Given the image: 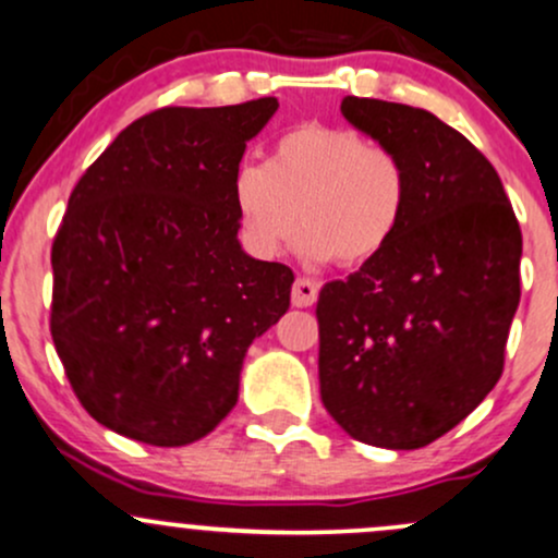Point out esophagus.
<instances>
[{
    "label": "esophagus",
    "mask_w": 558,
    "mask_h": 558,
    "mask_svg": "<svg viewBox=\"0 0 558 558\" xmlns=\"http://www.w3.org/2000/svg\"><path fill=\"white\" fill-rule=\"evenodd\" d=\"M316 298H319V284L314 279L303 277L292 284V305H298V308H308L316 303Z\"/></svg>",
    "instance_id": "34e87169"
}]
</instances>
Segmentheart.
Instances as JSON below:
<instances>
[{
    "mask_svg": "<svg viewBox=\"0 0 558 558\" xmlns=\"http://www.w3.org/2000/svg\"><path fill=\"white\" fill-rule=\"evenodd\" d=\"M407 207V172L393 151L369 146L356 130L301 124L274 143L266 165L233 175V209L255 255L274 257L301 215V253L340 266L375 260Z\"/></svg>",
    "mask_w": 558,
    "mask_h": 558,
    "instance_id": "heart-1",
    "label": "heart"
}]
</instances>
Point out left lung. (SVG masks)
<instances>
[{
    "mask_svg": "<svg viewBox=\"0 0 558 558\" xmlns=\"http://www.w3.org/2000/svg\"><path fill=\"white\" fill-rule=\"evenodd\" d=\"M340 111L401 159L407 207L375 260L319 292L322 401L353 439L417 449L500 380L521 229L495 167L430 111L353 95Z\"/></svg>",
    "mask_w": 558,
    "mask_h": 558,
    "instance_id": "left-lung-1",
    "label": "left lung"
}]
</instances>
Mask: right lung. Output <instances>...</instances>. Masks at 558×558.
Instances as JSON below:
<instances>
[{
  "mask_svg": "<svg viewBox=\"0 0 558 558\" xmlns=\"http://www.w3.org/2000/svg\"><path fill=\"white\" fill-rule=\"evenodd\" d=\"M279 109L167 106L87 167L52 242L50 332L82 407L154 447L233 410L250 343L290 308L292 271L242 250L233 175Z\"/></svg>",
  "mask_w": 558,
  "mask_h": 558,
  "instance_id": "right-lung-1",
  "label": "right lung"
}]
</instances>
